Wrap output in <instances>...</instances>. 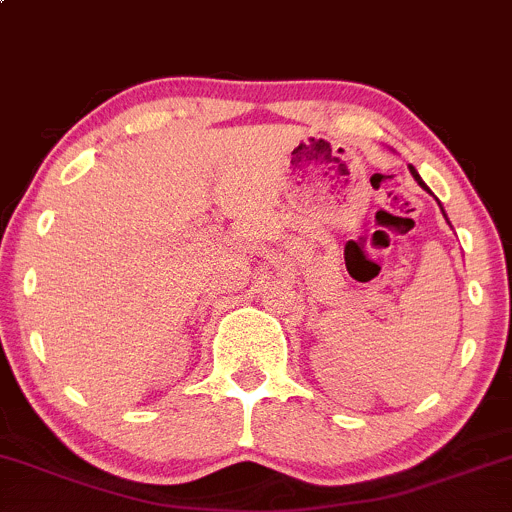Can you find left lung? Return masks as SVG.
<instances>
[{
    "label": "left lung",
    "mask_w": 512,
    "mask_h": 512,
    "mask_svg": "<svg viewBox=\"0 0 512 512\" xmlns=\"http://www.w3.org/2000/svg\"><path fill=\"white\" fill-rule=\"evenodd\" d=\"M410 171H412L414 181H417V184H419V186H422V188H424V191H429V188H427V186H424V181H422V179H419V174H417V171H414V166H410ZM429 193H432V191H429Z\"/></svg>",
    "instance_id": "left-lung-1"
}]
</instances>
